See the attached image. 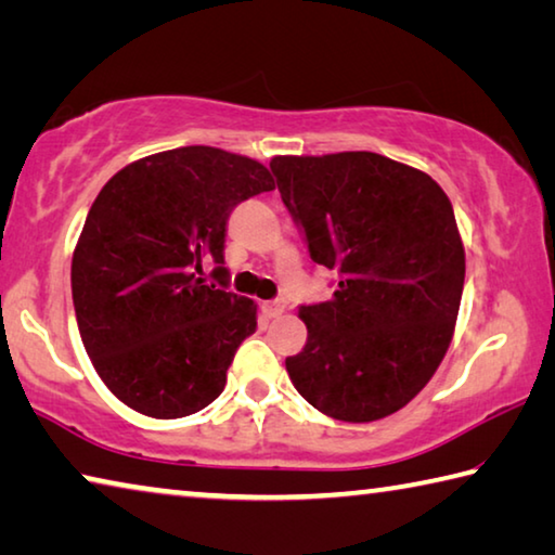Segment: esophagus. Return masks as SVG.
I'll return each instance as SVG.
<instances>
[{
    "mask_svg": "<svg viewBox=\"0 0 555 555\" xmlns=\"http://www.w3.org/2000/svg\"><path fill=\"white\" fill-rule=\"evenodd\" d=\"M261 311H264V315H267V318H279L281 313L286 311V300H284V298L267 300V304L261 306Z\"/></svg>",
    "mask_w": 555,
    "mask_h": 555,
    "instance_id": "obj_1",
    "label": "esophagus"
}]
</instances>
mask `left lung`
<instances>
[{
	"mask_svg": "<svg viewBox=\"0 0 555 555\" xmlns=\"http://www.w3.org/2000/svg\"><path fill=\"white\" fill-rule=\"evenodd\" d=\"M281 201L315 264L337 269L331 300L300 306L306 347L294 387L325 416H389L434 377L453 340L465 249L428 173L372 152L274 156Z\"/></svg>",
	"mask_w": 555,
	"mask_h": 555,
	"instance_id": "8db88e82",
	"label": "left lung"
}]
</instances>
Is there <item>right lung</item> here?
I'll return each instance as SVG.
<instances>
[{
  "label": "right lung",
  "mask_w": 555,
  "mask_h": 555,
  "mask_svg": "<svg viewBox=\"0 0 555 555\" xmlns=\"http://www.w3.org/2000/svg\"><path fill=\"white\" fill-rule=\"evenodd\" d=\"M274 191L255 158L181 146L109 178L73 251L70 286L82 345L119 401L181 418L220 397L255 300L232 294L224 269L230 212ZM205 260L222 289L199 279Z\"/></svg>",
  "instance_id": "obj_1"
}]
</instances>
